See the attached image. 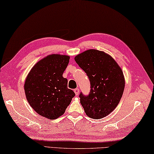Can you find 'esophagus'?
Segmentation results:
<instances>
[{
  "label": "esophagus",
  "mask_w": 154,
  "mask_h": 154,
  "mask_svg": "<svg viewBox=\"0 0 154 154\" xmlns=\"http://www.w3.org/2000/svg\"><path fill=\"white\" fill-rule=\"evenodd\" d=\"M74 92H75V94L76 95H78L79 94V88H76V89H74Z\"/></svg>",
  "instance_id": "esophagus-1"
}]
</instances>
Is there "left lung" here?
<instances>
[{
  "instance_id": "1",
  "label": "left lung",
  "mask_w": 154,
  "mask_h": 154,
  "mask_svg": "<svg viewBox=\"0 0 154 154\" xmlns=\"http://www.w3.org/2000/svg\"><path fill=\"white\" fill-rule=\"evenodd\" d=\"M74 60L91 82L90 94L79 96L86 115L94 119L105 117L122 97L125 85L123 70L109 54L93 49L77 55Z\"/></svg>"
}]
</instances>
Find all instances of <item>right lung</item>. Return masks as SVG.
<instances>
[{"instance_id":"add662e5","label":"right lung","mask_w":154,"mask_h":154,"mask_svg":"<svg viewBox=\"0 0 154 154\" xmlns=\"http://www.w3.org/2000/svg\"><path fill=\"white\" fill-rule=\"evenodd\" d=\"M69 56L51 54L37 62L25 79L24 89L29 104L37 113L56 119L65 112L75 93L68 88L63 73Z\"/></svg>"}]
</instances>
